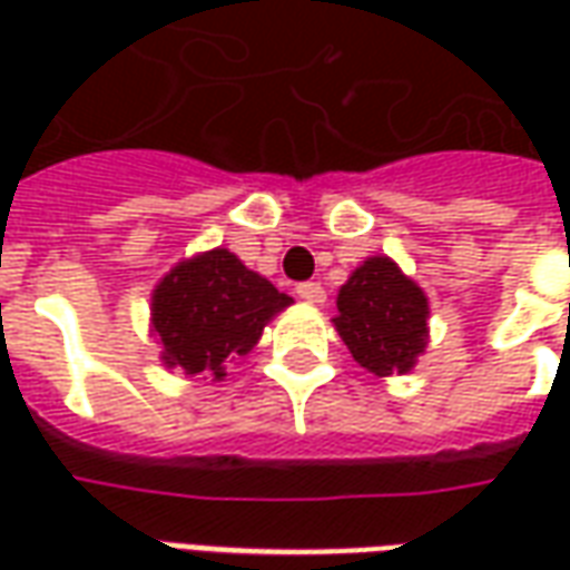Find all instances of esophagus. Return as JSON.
<instances>
[{
    "label": "esophagus",
    "instance_id": "obj_1",
    "mask_svg": "<svg viewBox=\"0 0 570 570\" xmlns=\"http://www.w3.org/2000/svg\"><path fill=\"white\" fill-rule=\"evenodd\" d=\"M298 298H305V302H311V305H321L323 298H326V289H323L317 281H305V284L296 286Z\"/></svg>",
    "mask_w": 570,
    "mask_h": 570
}]
</instances>
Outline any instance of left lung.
I'll return each mask as SVG.
<instances>
[{"instance_id": "1", "label": "left lung", "mask_w": 570, "mask_h": 570, "mask_svg": "<svg viewBox=\"0 0 570 570\" xmlns=\"http://www.w3.org/2000/svg\"><path fill=\"white\" fill-rule=\"evenodd\" d=\"M335 330L363 370L409 372L428 338V298L394 262H363L338 289Z\"/></svg>"}]
</instances>
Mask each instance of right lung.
<instances>
[{"label":"right lung","mask_w":570,"mask_h":570,"mask_svg":"<svg viewBox=\"0 0 570 570\" xmlns=\"http://www.w3.org/2000/svg\"><path fill=\"white\" fill-rule=\"evenodd\" d=\"M293 298L249 272L228 249H210L176 265L151 298L155 333L161 335L164 363L186 375L223 379L232 360L259 342L265 323Z\"/></svg>","instance_id":"obj_1"}]
</instances>
